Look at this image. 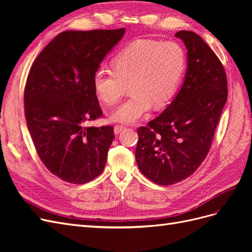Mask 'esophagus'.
<instances>
[{"label":"esophagus","mask_w":252,"mask_h":252,"mask_svg":"<svg viewBox=\"0 0 252 252\" xmlns=\"http://www.w3.org/2000/svg\"><path fill=\"white\" fill-rule=\"evenodd\" d=\"M123 129H125V126H123V125H116V126H114V133L119 134L122 130H123Z\"/></svg>","instance_id":"obj_1"}]
</instances>
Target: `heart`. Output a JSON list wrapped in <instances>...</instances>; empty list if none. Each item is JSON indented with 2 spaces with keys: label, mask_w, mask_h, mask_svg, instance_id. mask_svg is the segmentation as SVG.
<instances>
[{
  "label": "heart",
  "mask_w": 252,
  "mask_h": 252,
  "mask_svg": "<svg viewBox=\"0 0 252 252\" xmlns=\"http://www.w3.org/2000/svg\"><path fill=\"white\" fill-rule=\"evenodd\" d=\"M185 65V52L179 43L138 41L114 58L113 71L105 68L94 71L93 87L104 104L113 105L129 85L131 95L110 114V120L133 124L146 116L152 105L158 109L171 100Z\"/></svg>",
  "instance_id": "b5f03b06"
}]
</instances>
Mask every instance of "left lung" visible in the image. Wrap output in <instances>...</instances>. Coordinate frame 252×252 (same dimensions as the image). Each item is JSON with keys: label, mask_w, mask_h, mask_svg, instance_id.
Instances as JSON below:
<instances>
[{"label": "left lung", "mask_w": 252, "mask_h": 252, "mask_svg": "<svg viewBox=\"0 0 252 252\" xmlns=\"http://www.w3.org/2000/svg\"><path fill=\"white\" fill-rule=\"evenodd\" d=\"M187 49L184 83L167 108L138 128L135 159L141 172L158 185L190 177L207 156L227 101L222 63L200 35L175 33Z\"/></svg>", "instance_id": "obj_1"}]
</instances>
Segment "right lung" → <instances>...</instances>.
Returning a JSON list of instances; mask_svg holds the SVG:
<instances>
[{"label": "right lung", "mask_w": 252, "mask_h": 252, "mask_svg": "<svg viewBox=\"0 0 252 252\" xmlns=\"http://www.w3.org/2000/svg\"><path fill=\"white\" fill-rule=\"evenodd\" d=\"M125 28L59 33L32 66L24 91L28 131L41 161L56 177L85 184L100 175L113 127H87L102 117L93 75Z\"/></svg>", "instance_id": "1"}]
</instances>
